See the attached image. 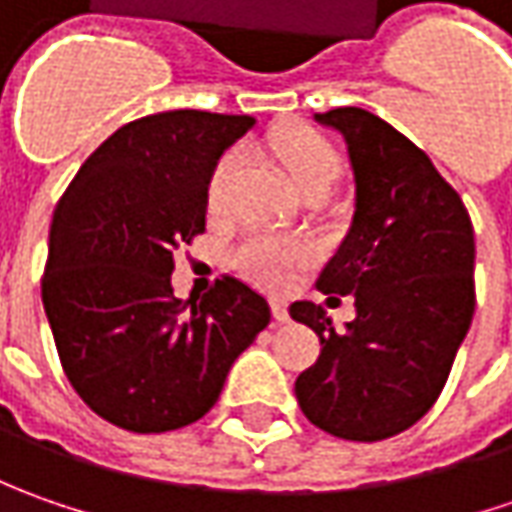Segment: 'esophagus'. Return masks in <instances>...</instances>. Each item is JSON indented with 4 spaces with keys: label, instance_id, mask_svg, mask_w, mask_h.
I'll return each mask as SVG.
<instances>
[{
    "label": "esophagus",
    "instance_id": "esophagus-1",
    "mask_svg": "<svg viewBox=\"0 0 512 512\" xmlns=\"http://www.w3.org/2000/svg\"><path fill=\"white\" fill-rule=\"evenodd\" d=\"M270 310H273V319H276V322H287V319H290V316H287V305L282 299H273V302H270Z\"/></svg>",
    "mask_w": 512,
    "mask_h": 512
}]
</instances>
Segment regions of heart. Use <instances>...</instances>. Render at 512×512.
<instances>
[{"instance_id": "1", "label": "heart", "mask_w": 512, "mask_h": 512, "mask_svg": "<svg viewBox=\"0 0 512 512\" xmlns=\"http://www.w3.org/2000/svg\"><path fill=\"white\" fill-rule=\"evenodd\" d=\"M267 150L285 165L293 185L305 187L310 182H333L336 176V153L322 136L310 130H282L267 139ZM239 168V153H225L207 182V205L222 210L227 202V187ZM305 262V247L296 242L276 239L270 233H247L236 247V265L253 282L267 287H282L290 282L293 270Z\"/></svg>"}]
</instances>
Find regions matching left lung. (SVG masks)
<instances>
[{
    "instance_id": "8db88e82",
    "label": "left lung",
    "mask_w": 512,
    "mask_h": 512,
    "mask_svg": "<svg viewBox=\"0 0 512 512\" xmlns=\"http://www.w3.org/2000/svg\"><path fill=\"white\" fill-rule=\"evenodd\" d=\"M313 119L342 133L356 182L350 230L316 287L353 296L356 319L336 330L322 305H290L322 344L296 399L330 436L379 442L433 407L470 330L473 225L427 153L384 119L362 108Z\"/></svg>"
}]
</instances>
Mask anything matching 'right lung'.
Segmentation results:
<instances>
[{"instance_id": "1", "label": "right lung", "mask_w": 512, "mask_h": 512, "mask_svg": "<svg viewBox=\"0 0 512 512\" xmlns=\"http://www.w3.org/2000/svg\"><path fill=\"white\" fill-rule=\"evenodd\" d=\"M253 125L207 110L136 119L90 153L56 205L42 305L73 390L122 430L202 419L270 322L265 299L233 276L190 310L170 285L173 250L205 233L210 173Z\"/></svg>"}]
</instances>
